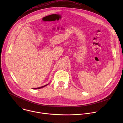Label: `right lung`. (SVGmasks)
Returning a JSON list of instances; mask_svg holds the SVG:
<instances>
[{
    "instance_id": "1",
    "label": "right lung",
    "mask_w": 123,
    "mask_h": 123,
    "mask_svg": "<svg viewBox=\"0 0 123 123\" xmlns=\"http://www.w3.org/2000/svg\"><path fill=\"white\" fill-rule=\"evenodd\" d=\"M48 85V84H47V85H44V86H40V87H37V88H33V89H32L36 90V89H41V88H42V87H44L46 86H47Z\"/></svg>"
}]
</instances>
